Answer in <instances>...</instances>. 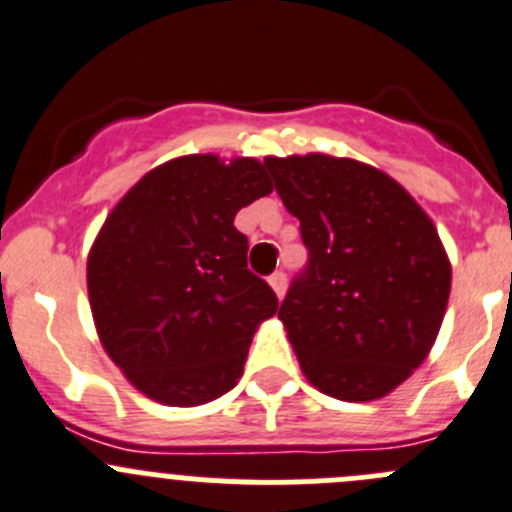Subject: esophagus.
I'll list each match as a JSON object with an SVG mask.
<instances>
[{"label":"esophagus","instance_id":"esophagus-1","mask_svg":"<svg viewBox=\"0 0 512 512\" xmlns=\"http://www.w3.org/2000/svg\"><path fill=\"white\" fill-rule=\"evenodd\" d=\"M270 288L275 290L278 298H283L285 288H288V278H285V272H272L270 275Z\"/></svg>","mask_w":512,"mask_h":512}]
</instances>
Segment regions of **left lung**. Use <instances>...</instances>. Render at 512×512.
Masks as SVG:
<instances>
[{"label": "left lung", "mask_w": 512, "mask_h": 512, "mask_svg": "<svg viewBox=\"0 0 512 512\" xmlns=\"http://www.w3.org/2000/svg\"><path fill=\"white\" fill-rule=\"evenodd\" d=\"M308 247L278 318L305 379L341 401H374L432 351L452 265L429 214L399 181L356 159L267 156Z\"/></svg>", "instance_id": "1"}]
</instances>
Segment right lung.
Masks as SVG:
<instances>
[{"mask_svg":"<svg viewBox=\"0 0 512 512\" xmlns=\"http://www.w3.org/2000/svg\"><path fill=\"white\" fill-rule=\"evenodd\" d=\"M272 191L257 159L191 154L141 176L88 255V298L105 353L148 399L199 407L227 394L257 326L278 310L247 270L234 217Z\"/></svg>","mask_w":512,"mask_h":512,"instance_id":"add662e5","label":"right lung"}]
</instances>
